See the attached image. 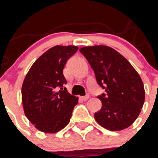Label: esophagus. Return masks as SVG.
<instances>
[{
  "label": "esophagus",
  "mask_w": 158,
  "mask_h": 158,
  "mask_svg": "<svg viewBox=\"0 0 158 158\" xmlns=\"http://www.w3.org/2000/svg\"><path fill=\"white\" fill-rule=\"evenodd\" d=\"M89 98V95H86V96H81V99L82 100H84V101H86V100H88V99Z\"/></svg>",
  "instance_id": "34e87169"
}]
</instances>
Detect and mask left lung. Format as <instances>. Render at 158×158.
Returning <instances> with one entry per match:
<instances>
[{"instance_id": "obj_1", "label": "left lung", "mask_w": 158, "mask_h": 158, "mask_svg": "<svg viewBox=\"0 0 158 158\" xmlns=\"http://www.w3.org/2000/svg\"><path fill=\"white\" fill-rule=\"evenodd\" d=\"M105 93L99 95L101 109L94 117L109 131H121L135 121L144 104L145 90L140 76L126 58L107 46L80 49Z\"/></svg>"}]
</instances>
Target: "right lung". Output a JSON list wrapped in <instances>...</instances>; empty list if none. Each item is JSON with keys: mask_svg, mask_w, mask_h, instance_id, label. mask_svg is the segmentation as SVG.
<instances>
[{"mask_svg": "<svg viewBox=\"0 0 158 158\" xmlns=\"http://www.w3.org/2000/svg\"><path fill=\"white\" fill-rule=\"evenodd\" d=\"M75 46H55L36 60L22 85L25 115L36 128L56 133L69 123L78 98L65 88V63L77 51Z\"/></svg>", "mask_w": 158, "mask_h": 158, "instance_id": "obj_1", "label": "right lung"}]
</instances>
